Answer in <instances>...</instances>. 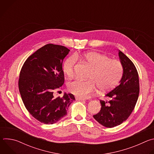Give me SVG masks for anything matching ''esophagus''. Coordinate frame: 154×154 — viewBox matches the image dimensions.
Returning <instances> with one entry per match:
<instances>
[{
	"label": "esophagus",
	"instance_id": "34e87169",
	"mask_svg": "<svg viewBox=\"0 0 154 154\" xmlns=\"http://www.w3.org/2000/svg\"><path fill=\"white\" fill-rule=\"evenodd\" d=\"M75 99H76L77 100H80V101H84V100H85V99L80 98V97H76Z\"/></svg>",
	"mask_w": 154,
	"mask_h": 154
}]
</instances>
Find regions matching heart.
Masks as SVG:
<instances>
[{
    "label": "heart",
    "instance_id": "1",
    "mask_svg": "<svg viewBox=\"0 0 154 154\" xmlns=\"http://www.w3.org/2000/svg\"><path fill=\"white\" fill-rule=\"evenodd\" d=\"M82 58L91 68L88 75L89 80L84 81L75 79L71 82L68 89L71 93L79 97L85 98L95 91L96 86L99 90L106 91L118 84L124 70L120 61L97 52L85 54ZM77 60V57L72 55L64 62L63 71L68 77L74 75Z\"/></svg>",
    "mask_w": 154,
    "mask_h": 154
}]
</instances>
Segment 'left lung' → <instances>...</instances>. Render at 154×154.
Returning a JSON list of instances; mask_svg holds the SVG:
<instances>
[{"label":"left lung","mask_w":154,"mask_h":154,"mask_svg":"<svg viewBox=\"0 0 154 154\" xmlns=\"http://www.w3.org/2000/svg\"><path fill=\"white\" fill-rule=\"evenodd\" d=\"M118 55L124 69L119 85L105 95L110 100H100V110L93 116L99 124L108 128L119 125L127 119L135 106L140 92L138 74L134 64L121 51Z\"/></svg>","instance_id":"left-lung-1"}]
</instances>
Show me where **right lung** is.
Masks as SVG:
<instances>
[{
  "label": "right lung",
  "instance_id": "right-lung-1",
  "mask_svg": "<svg viewBox=\"0 0 154 154\" xmlns=\"http://www.w3.org/2000/svg\"><path fill=\"white\" fill-rule=\"evenodd\" d=\"M69 50L48 44L30 55L22 67L19 90L23 103L32 116L45 124H53L67 115L72 94L55 97L54 90L64 83L62 63Z\"/></svg>",
  "mask_w": 154,
  "mask_h": 154
}]
</instances>
